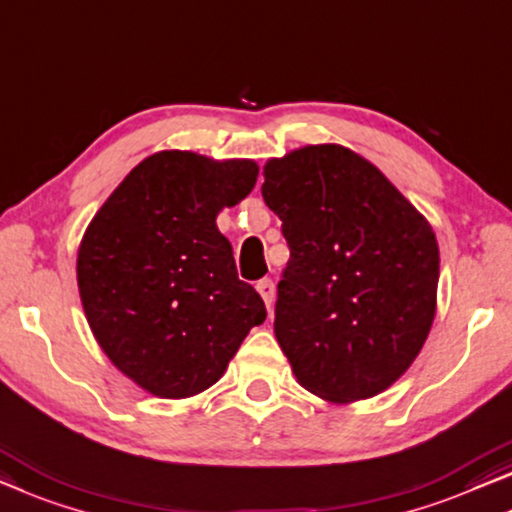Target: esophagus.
I'll list each match as a JSON object with an SVG mask.
<instances>
[{"label": "esophagus", "instance_id": "esophagus-1", "mask_svg": "<svg viewBox=\"0 0 512 512\" xmlns=\"http://www.w3.org/2000/svg\"><path fill=\"white\" fill-rule=\"evenodd\" d=\"M256 291L261 293L263 302H265V305H268V309H270L272 300H274V284H272V279H261V281H256Z\"/></svg>", "mask_w": 512, "mask_h": 512}]
</instances>
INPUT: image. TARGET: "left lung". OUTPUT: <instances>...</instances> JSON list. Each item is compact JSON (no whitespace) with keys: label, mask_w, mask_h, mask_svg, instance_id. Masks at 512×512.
<instances>
[{"label":"left lung","mask_w":512,"mask_h":512,"mask_svg":"<svg viewBox=\"0 0 512 512\" xmlns=\"http://www.w3.org/2000/svg\"><path fill=\"white\" fill-rule=\"evenodd\" d=\"M263 201L291 249L274 335L302 388L358 402L402 376L432 328L439 244L379 168L342 145L270 159Z\"/></svg>","instance_id":"left-lung-1"}]
</instances>
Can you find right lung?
Here are the masks:
<instances>
[{"instance_id": "add662e5", "label": "right lung", "mask_w": 512, "mask_h": 512, "mask_svg": "<svg viewBox=\"0 0 512 512\" xmlns=\"http://www.w3.org/2000/svg\"><path fill=\"white\" fill-rule=\"evenodd\" d=\"M256 177L247 159L152 154L87 226L78 249L87 323L113 365L152 395L182 399L210 388L268 316L214 224Z\"/></svg>"}]
</instances>
